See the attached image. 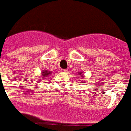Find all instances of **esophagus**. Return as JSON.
Returning a JSON list of instances; mask_svg holds the SVG:
<instances>
[{
	"label": "esophagus",
	"instance_id": "obj_1",
	"mask_svg": "<svg viewBox=\"0 0 131 131\" xmlns=\"http://www.w3.org/2000/svg\"><path fill=\"white\" fill-rule=\"evenodd\" d=\"M60 71H61L62 73H66V72H67V70H66V69H61V70H60Z\"/></svg>",
	"mask_w": 131,
	"mask_h": 131
}]
</instances>
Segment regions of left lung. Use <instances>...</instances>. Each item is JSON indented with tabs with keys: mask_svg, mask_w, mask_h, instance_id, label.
Wrapping results in <instances>:
<instances>
[{
	"mask_svg": "<svg viewBox=\"0 0 131 131\" xmlns=\"http://www.w3.org/2000/svg\"><path fill=\"white\" fill-rule=\"evenodd\" d=\"M79 75H80V78H83L84 74H83V73H81V72H79ZM82 83H83V84H84V82H82Z\"/></svg>",
	"mask_w": 131,
	"mask_h": 131,
	"instance_id": "obj_1",
	"label": "left lung"
}]
</instances>
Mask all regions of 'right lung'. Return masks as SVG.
I'll return each mask as SVG.
<instances>
[{"mask_svg":"<svg viewBox=\"0 0 131 131\" xmlns=\"http://www.w3.org/2000/svg\"><path fill=\"white\" fill-rule=\"evenodd\" d=\"M51 71H47V70H45V71H42V76H43L42 78H47V77L49 76V75H51ZM43 79H46V78H43Z\"/></svg>","mask_w":131,"mask_h":131,"instance_id":"obj_1","label":"right lung"}]
</instances>
